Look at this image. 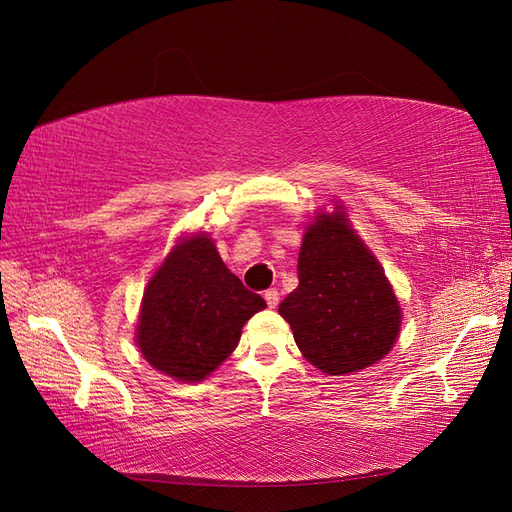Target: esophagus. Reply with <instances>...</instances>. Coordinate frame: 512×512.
I'll use <instances>...</instances> for the list:
<instances>
[{
    "label": "esophagus",
    "mask_w": 512,
    "mask_h": 512,
    "mask_svg": "<svg viewBox=\"0 0 512 512\" xmlns=\"http://www.w3.org/2000/svg\"><path fill=\"white\" fill-rule=\"evenodd\" d=\"M265 301H267L269 307H275L277 303H280V292H277L275 288H269V290L265 292Z\"/></svg>",
    "instance_id": "esophagus-1"
}]
</instances>
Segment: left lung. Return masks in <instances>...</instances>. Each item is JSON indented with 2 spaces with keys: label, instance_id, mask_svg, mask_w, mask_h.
<instances>
[{
  "label": "left lung",
  "instance_id": "left-lung-1",
  "mask_svg": "<svg viewBox=\"0 0 512 512\" xmlns=\"http://www.w3.org/2000/svg\"><path fill=\"white\" fill-rule=\"evenodd\" d=\"M297 275L280 314L309 363L339 376L393 348L401 324L393 288L344 215H318L309 224Z\"/></svg>",
  "mask_w": 512,
  "mask_h": 512
}]
</instances>
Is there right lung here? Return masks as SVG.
<instances>
[{"label":"right lung","instance_id":"1","mask_svg":"<svg viewBox=\"0 0 512 512\" xmlns=\"http://www.w3.org/2000/svg\"><path fill=\"white\" fill-rule=\"evenodd\" d=\"M267 303L222 262L209 237L179 243L149 282L136 342L166 376L198 382L237 348L243 324Z\"/></svg>","mask_w":512,"mask_h":512}]
</instances>
